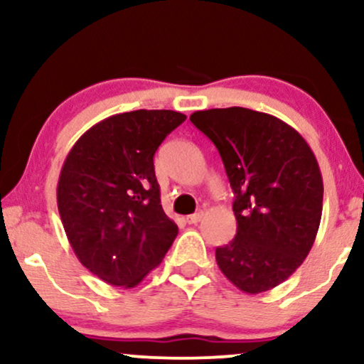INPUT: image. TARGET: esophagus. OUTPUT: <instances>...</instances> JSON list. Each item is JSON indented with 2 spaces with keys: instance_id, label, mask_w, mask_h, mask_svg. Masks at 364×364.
I'll use <instances>...</instances> for the list:
<instances>
[{
  "instance_id": "1",
  "label": "esophagus",
  "mask_w": 364,
  "mask_h": 364,
  "mask_svg": "<svg viewBox=\"0 0 364 364\" xmlns=\"http://www.w3.org/2000/svg\"><path fill=\"white\" fill-rule=\"evenodd\" d=\"M203 219V212H196V214H191V215H186V223L188 224H198L200 220Z\"/></svg>"
}]
</instances>
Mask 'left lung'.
Returning a JSON list of instances; mask_svg holds the SVG:
<instances>
[{"label": "left lung", "instance_id": "left-lung-1", "mask_svg": "<svg viewBox=\"0 0 364 364\" xmlns=\"http://www.w3.org/2000/svg\"><path fill=\"white\" fill-rule=\"evenodd\" d=\"M214 141L236 200V236L215 250L220 272L248 294L270 291L304 262L323 207L315 154L294 128L246 107L195 111Z\"/></svg>", "mask_w": 364, "mask_h": 364}]
</instances>
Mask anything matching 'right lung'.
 <instances>
[{"mask_svg": "<svg viewBox=\"0 0 364 364\" xmlns=\"http://www.w3.org/2000/svg\"><path fill=\"white\" fill-rule=\"evenodd\" d=\"M186 119L169 109L121 112L77 140L58 179V210L80 263L104 282L135 287L178 235L161 205L154 154Z\"/></svg>", "mask_w": 364, "mask_h": 364, "instance_id": "right-lung-1", "label": "right lung"}]
</instances>
